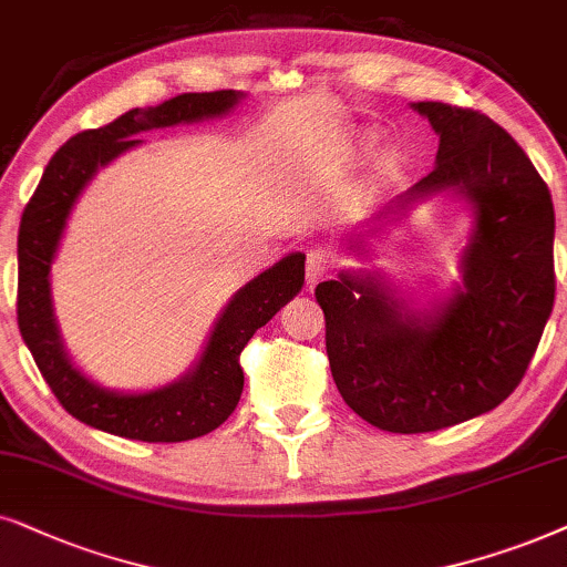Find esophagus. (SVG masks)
Instances as JSON below:
<instances>
[{
	"label": "esophagus",
	"mask_w": 567,
	"mask_h": 567,
	"mask_svg": "<svg viewBox=\"0 0 567 567\" xmlns=\"http://www.w3.org/2000/svg\"><path fill=\"white\" fill-rule=\"evenodd\" d=\"M329 269H331V264H329L327 251H321V248L308 251V256H306V285L308 288L319 285V279L327 277Z\"/></svg>",
	"instance_id": "obj_1"
}]
</instances>
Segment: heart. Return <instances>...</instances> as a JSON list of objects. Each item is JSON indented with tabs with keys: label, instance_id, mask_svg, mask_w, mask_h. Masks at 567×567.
<instances>
[{
	"label": "heart",
	"instance_id": "b5f03b06",
	"mask_svg": "<svg viewBox=\"0 0 567 567\" xmlns=\"http://www.w3.org/2000/svg\"><path fill=\"white\" fill-rule=\"evenodd\" d=\"M358 153H371V140L360 137L358 140Z\"/></svg>",
	"mask_w": 567,
	"mask_h": 567
}]
</instances>
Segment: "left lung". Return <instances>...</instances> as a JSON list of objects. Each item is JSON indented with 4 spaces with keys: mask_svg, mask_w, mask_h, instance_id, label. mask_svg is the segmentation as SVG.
Listing matches in <instances>:
<instances>
[{
    "mask_svg": "<svg viewBox=\"0 0 567 567\" xmlns=\"http://www.w3.org/2000/svg\"><path fill=\"white\" fill-rule=\"evenodd\" d=\"M435 168L344 236V251L435 196L464 202L472 233L446 296L414 308L379 271L342 269L316 288L339 394L389 433H430L495 410L537 352L555 303V209L524 150L485 113L422 101Z\"/></svg>",
    "mask_w": 567,
    "mask_h": 567,
    "instance_id": "1",
    "label": "left lung"
}]
</instances>
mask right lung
<instances>
[{
  "instance_id": "obj_1",
  "label": "right lung",
  "mask_w": 567,
  "mask_h": 567,
  "mask_svg": "<svg viewBox=\"0 0 567 567\" xmlns=\"http://www.w3.org/2000/svg\"><path fill=\"white\" fill-rule=\"evenodd\" d=\"M240 90L184 93L150 109H132L101 130L80 132L56 150L18 236V327L38 371L72 417L103 433L147 443H178L213 433L236 410L244 391L238 358L248 339L303 288L306 254H288L233 296L209 329L199 358L176 381L150 391H116L74 365L59 331L51 298V264L66 220L95 173L140 147L137 134L228 116Z\"/></svg>"
}]
</instances>
